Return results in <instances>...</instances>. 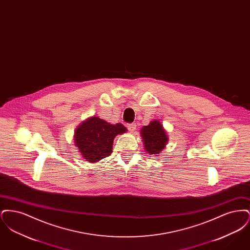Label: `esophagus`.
<instances>
[{
    "label": "esophagus",
    "instance_id": "1",
    "mask_svg": "<svg viewBox=\"0 0 250 250\" xmlns=\"http://www.w3.org/2000/svg\"><path fill=\"white\" fill-rule=\"evenodd\" d=\"M126 127L128 130L133 132V131L136 130L137 126H136V124H128V125H126Z\"/></svg>",
    "mask_w": 250,
    "mask_h": 250
}]
</instances>
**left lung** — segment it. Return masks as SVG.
Masks as SVG:
<instances>
[{"mask_svg": "<svg viewBox=\"0 0 250 250\" xmlns=\"http://www.w3.org/2000/svg\"><path fill=\"white\" fill-rule=\"evenodd\" d=\"M141 135L144 149L150 155H159L168 141L166 131L158 120L152 121L148 125H144L141 130Z\"/></svg>", "mask_w": 250, "mask_h": 250, "instance_id": "left-lung-1", "label": "left lung"}]
</instances>
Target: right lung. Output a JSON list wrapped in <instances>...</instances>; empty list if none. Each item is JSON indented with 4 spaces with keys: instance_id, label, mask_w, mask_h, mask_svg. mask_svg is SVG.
<instances>
[{
    "instance_id": "add662e5",
    "label": "right lung",
    "mask_w": 250,
    "mask_h": 250,
    "mask_svg": "<svg viewBox=\"0 0 250 250\" xmlns=\"http://www.w3.org/2000/svg\"><path fill=\"white\" fill-rule=\"evenodd\" d=\"M126 130L120 123L111 125L94 116L85 120L78 126L74 141L84 159L95 163L112 153L114 138Z\"/></svg>"
}]
</instances>
